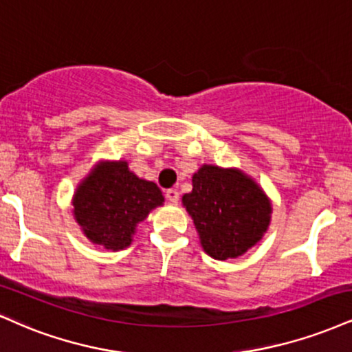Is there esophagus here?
Instances as JSON below:
<instances>
[{
    "label": "esophagus",
    "mask_w": 352,
    "mask_h": 352,
    "mask_svg": "<svg viewBox=\"0 0 352 352\" xmlns=\"http://www.w3.org/2000/svg\"><path fill=\"white\" fill-rule=\"evenodd\" d=\"M165 198H167L170 203H179V198H180V193L179 190L175 188H168L167 192H165Z\"/></svg>",
    "instance_id": "34e87169"
}]
</instances>
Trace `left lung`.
<instances>
[{
	"mask_svg": "<svg viewBox=\"0 0 352 352\" xmlns=\"http://www.w3.org/2000/svg\"><path fill=\"white\" fill-rule=\"evenodd\" d=\"M192 182L193 190L182 201L211 257L226 261L243 256L267 231L272 206L243 172L203 165Z\"/></svg>",
	"mask_w": 352,
	"mask_h": 352,
	"instance_id": "1",
	"label": "left lung"
}]
</instances>
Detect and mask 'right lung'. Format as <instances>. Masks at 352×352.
Returning a JSON list of instances; mask_svg holds the SVG:
<instances>
[{"mask_svg": "<svg viewBox=\"0 0 352 352\" xmlns=\"http://www.w3.org/2000/svg\"><path fill=\"white\" fill-rule=\"evenodd\" d=\"M162 203L157 185L135 177L128 162H104L78 187L74 214L91 243L118 251L131 244L138 223Z\"/></svg>", "mask_w": 352, "mask_h": 352, "instance_id": "obj_1", "label": "right lung"}]
</instances>
